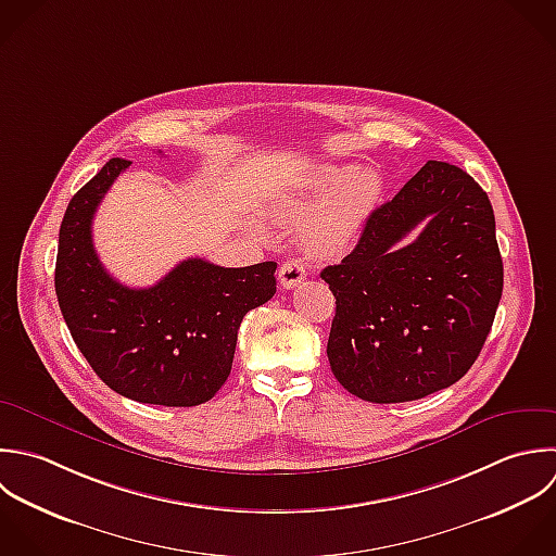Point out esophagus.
I'll use <instances>...</instances> for the list:
<instances>
[{"label":"esophagus","instance_id":"esophagus-1","mask_svg":"<svg viewBox=\"0 0 556 556\" xmlns=\"http://www.w3.org/2000/svg\"><path fill=\"white\" fill-rule=\"evenodd\" d=\"M277 277H279V283H281L286 290H290V288H296L301 281H305V279H307V273H305L303 264H299L296 260H290V262L281 264Z\"/></svg>","mask_w":556,"mask_h":556}]
</instances>
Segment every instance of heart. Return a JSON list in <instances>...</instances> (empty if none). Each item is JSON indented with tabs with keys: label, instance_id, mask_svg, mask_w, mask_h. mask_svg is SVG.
I'll use <instances>...</instances> for the list:
<instances>
[{
	"label": "heart",
	"instance_id": "obj_1",
	"mask_svg": "<svg viewBox=\"0 0 556 556\" xmlns=\"http://www.w3.org/2000/svg\"><path fill=\"white\" fill-rule=\"evenodd\" d=\"M383 194V179L375 168L351 164H325L316 168L307 186L283 201L281 214L292 223H303L305 244L323 255L344 251L362 231Z\"/></svg>",
	"mask_w": 556,
	"mask_h": 556
}]
</instances>
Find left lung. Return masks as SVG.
Here are the masks:
<instances>
[{"mask_svg": "<svg viewBox=\"0 0 556 556\" xmlns=\"http://www.w3.org/2000/svg\"><path fill=\"white\" fill-rule=\"evenodd\" d=\"M320 277L336 296L327 357L344 390L407 403L451 388L477 362L503 296L490 197L459 166L429 160Z\"/></svg>", "mask_w": 556, "mask_h": 556, "instance_id": "1", "label": "left lung"}]
</instances>
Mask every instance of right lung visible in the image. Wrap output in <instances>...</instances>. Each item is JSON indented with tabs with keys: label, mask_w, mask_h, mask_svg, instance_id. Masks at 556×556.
Masks as SVG:
<instances>
[{
	"label": "right lung",
	"mask_w": 556,
	"mask_h": 556,
	"mask_svg": "<svg viewBox=\"0 0 556 556\" xmlns=\"http://www.w3.org/2000/svg\"><path fill=\"white\" fill-rule=\"evenodd\" d=\"M129 164L112 157L73 194L58 238V305L110 390L138 403L194 407L227 381L240 323L273 299L277 264L225 268L188 257L151 288L118 283L94 253L92 216Z\"/></svg>",
	"instance_id": "right-lung-1"
}]
</instances>
